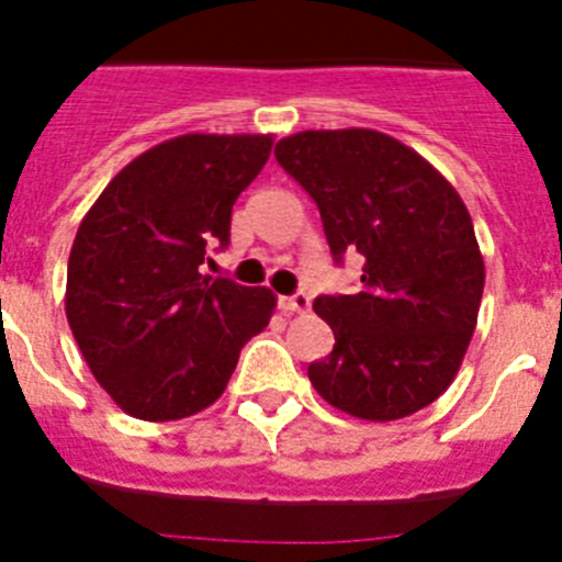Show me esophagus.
<instances>
[{
    "instance_id": "34e87169",
    "label": "esophagus",
    "mask_w": 562,
    "mask_h": 562,
    "mask_svg": "<svg viewBox=\"0 0 562 562\" xmlns=\"http://www.w3.org/2000/svg\"><path fill=\"white\" fill-rule=\"evenodd\" d=\"M278 310L286 312V315H295V312L310 310V295L306 292H295V295L278 297Z\"/></svg>"
}]
</instances>
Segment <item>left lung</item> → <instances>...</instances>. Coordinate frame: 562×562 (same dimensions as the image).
<instances>
[{
	"instance_id": "1",
	"label": "left lung",
	"mask_w": 562,
	"mask_h": 562,
	"mask_svg": "<svg viewBox=\"0 0 562 562\" xmlns=\"http://www.w3.org/2000/svg\"><path fill=\"white\" fill-rule=\"evenodd\" d=\"M276 160L315 200L331 256L360 252L362 290L315 297L335 349L315 391L342 414L394 422L450 389L479 321L484 258L467 205L422 154L374 128H310Z\"/></svg>"
}]
</instances>
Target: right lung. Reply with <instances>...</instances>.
I'll use <instances>...</instances> for the list:
<instances>
[{"mask_svg":"<svg viewBox=\"0 0 562 562\" xmlns=\"http://www.w3.org/2000/svg\"><path fill=\"white\" fill-rule=\"evenodd\" d=\"M272 134H180L134 157L81 220L69 250V329L89 371L134 419L200 414L238 351L270 324L276 295L202 276L227 247L231 213Z\"/></svg>","mask_w":562,"mask_h":562,"instance_id":"add662e5","label":"right lung"}]
</instances>
